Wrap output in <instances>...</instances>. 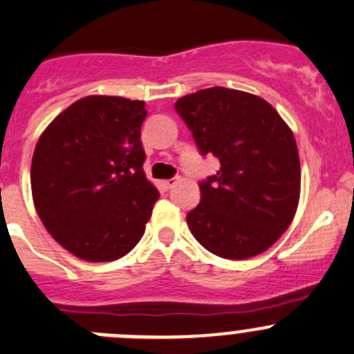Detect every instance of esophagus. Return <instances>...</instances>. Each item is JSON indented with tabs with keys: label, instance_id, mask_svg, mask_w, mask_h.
<instances>
[{
	"label": "esophagus",
	"instance_id": "obj_1",
	"mask_svg": "<svg viewBox=\"0 0 354 354\" xmlns=\"http://www.w3.org/2000/svg\"><path fill=\"white\" fill-rule=\"evenodd\" d=\"M176 178H173V180H164V181H160V185H162V188L164 190H169V188H173L174 185H176Z\"/></svg>",
	"mask_w": 354,
	"mask_h": 354
}]
</instances>
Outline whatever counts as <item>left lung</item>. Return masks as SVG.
<instances>
[{"mask_svg": "<svg viewBox=\"0 0 354 354\" xmlns=\"http://www.w3.org/2000/svg\"><path fill=\"white\" fill-rule=\"evenodd\" d=\"M201 156L221 167L201 181V202L187 214L197 242L225 259H247L289 228L301 190L296 140L279 112L256 95L221 86L174 104Z\"/></svg>", "mask_w": 354, "mask_h": 354, "instance_id": "left-lung-1", "label": "left lung"}]
</instances>
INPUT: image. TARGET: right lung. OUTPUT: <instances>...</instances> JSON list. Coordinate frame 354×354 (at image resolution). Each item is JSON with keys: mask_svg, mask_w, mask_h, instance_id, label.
<instances>
[{"mask_svg": "<svg viewBox=\"0 0 354 354\" xmlns=\"http://www.w3.org/2000/svg\"><path fill=\"white\" fill-rule=\"evenodd\" d=\"M145 104L86 97L44 129L30 164L36 211L55 240L84 261L126 256L145 232L157 188L147 180Z\"/></svg>", "mask_w": 354, "mask_h": 354, "instance_id": "right-lung-1", "label": "right lung"}]
</instances>
